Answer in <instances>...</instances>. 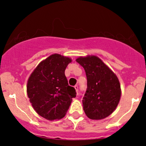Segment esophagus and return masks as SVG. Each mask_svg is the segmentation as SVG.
Returning a JSON list of instances; mask_svg holds the SVG:
<instances>
[{"mask_svg":"<svg viewBox=\"0 0 146 146\" xmlns=\"http://www.w3.org/2000/svg\"><path fill=\"white\" fill-rule=\"evenodd\" d=\"M74 88H75V89H76V92H77V95H78V86L77 85H76L74 86Z\"/></svg>","mask_w":146,"mask_h":146,"instance_id":"34e87169","label":"esophagus"}]
</instances>
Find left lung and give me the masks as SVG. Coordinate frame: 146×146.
<instances>
[{
  "instance_id": "left-lung-1",
  "label": "left lung",
  "mask_w": 146,
  "mask_h": 146,
  "mask_svg": "<svg viewBox=\"0 0 146 146\" xmlns=\"http://www.w3.org/2000/svg\"><path fill=\"white\" fill-rule=\"evenodd\" d=\"M76 61L84 68L87 76L88 88L82 98L85 114L95 120L106 118L120 101L121 90L118 78L96 56H80Z\"/></svg>"
}]
</instances>
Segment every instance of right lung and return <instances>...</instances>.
<instances>
[{
  "mask_svg": "<svg viewBox=\"0 0 146 146\" xmlns=\"http://www.w3.org/2000/svg\"><path fill=\"white\" fill-rule=\"evenodd\" d=\"M72 59L58 54H51L41 61L29 76L27 93L32 107L47 120L65 117L72 98H76L74 88L69 86L65 70Z\"/></svg>",
  "mask_w": 146,
  "mask_h": 146,
  "instance_id": "add662e5",
  "label": "right lung"
}]
</instances>
